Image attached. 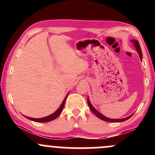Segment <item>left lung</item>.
<instances>
[{
    "instance_id": "obj_1",
    "label": "left lung",
    "mask_w": 155,
    "mask_h": 155,
    "mask_svg": "<svg viewBox=\"0 0 155 155\" xmlns=\"http://www.w3.org/2000/svg\"><path fill=\"white\" fill-rule=\"evenodd\" d=\"M131 42H132V43H133V44H134L135 47H136V49L137 52H138V54H139L140 59V60H142V51H141V49H140L139 43H138V41L137 40H131ZM87 103H88V106H89V107H90V110H91V111L93 112L94 114H95L96 116L98 117L99 119H101V120L106 121V122H124V121L127 120L128 119H130L131 117H132V115H131V116H129V117H126V118H124V119H110V118H108V117L104 116V115H103L102 114H101L99 111H97V110H96L95 108L92 106L91 103H90V100H89L88 97H87Z\"/></svg>"
}]
</instances>
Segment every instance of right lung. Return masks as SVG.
<instances>
[{"label":"right lung","mask_w":155,"mask_h":155,"mask_svg":"<svg viewBox=\"0 0 155 155\" xmlns=\"http://www.w3.org/2000/svg\"><path fill=\"white\" fill-rule=\"evenodd\" d=\"M65 97V99H64V101H63V103H62V104L60 105V106L58 108V110H57L56 111L54 112V113H53L52 114L49 115V116H47V117H43V118H39V119H35V118H31V117H25L27 119H28V120H32V121H34V122H50L51 120H54V119H56L57 117H58L59 115L61 114V112L63 111V107L64 106H65V100H66L67 98V96Z\"/></svg>","instance_id":"1"}]
</instances>
